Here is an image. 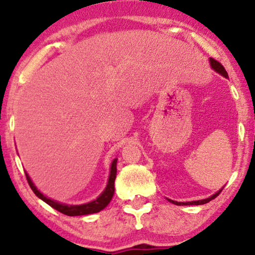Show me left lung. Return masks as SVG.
Instances as JSON below:
<instances>
[{"mask_svg": "<svg viewBox=\"0 0 255 255\" xmlns=\"http://www.w3.org/2000/svg\"><path fill=\"white\" fill-rule=\"evenodd\" d=\"M210 63H211V67H212L213 69H215L216 72L219 73V74H221V75H223L224 78H228V73H227V71H225L224 67L222 66V64L219 63L218 61H216L215 58H210ZM222 189H223V188H222ZM222 189H221V191H218L217 193H215V194L211 195V197H210V198H207V199H203V200L187 201V203H178V201H174V200H170V199H169V201H170V203H172V204H175V205H203V204L209 203V201H211L212 199H215L216 197H218L219 193L222 192Z\"/></svg>", "mask_w": 255, "mask_h": 255, "instance_id": "left-lung-1", "label": "left lung"}]
</instances>
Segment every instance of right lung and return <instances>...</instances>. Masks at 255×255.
Wrapping results in <instances>:
<instances>
[{
    "instance_id": "obj_1",
    "label": "right lung",
    "mask_w": 255,
    "mask_h": 255,
    "mask_svg": "<svg viewBox=\"0 0 255 255\" xmlns=\"http://www.w3.org/2000/svg\"><path fill=\"white\" fill-rule=\"evenodd\" d=\"M116 163H118V159H114L113 163H111L110 168V176L109 181H108L107 187H105L104 192L102 193L99 197L96 199V200L91 201V203L84 204V205H66V204H60L57 201L51 200V199L46 198L45 195H43L38 189L36 188L33 182L31 181L30 176L26 172V178H27V182L30 184L31 189L33 191L34 194L37 195L38 198L42 199L43 201H45L46 204L50 205L52 209L57 210L58 212L63 213L66 216H84V215H91V213H97L102 210L105 209L108 206V204L110 203V200L113 199L114 192H115V178H116Z\"/></svg>"
}]
</instances>
